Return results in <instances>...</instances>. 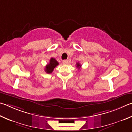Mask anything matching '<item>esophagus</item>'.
I'll return each instance as SVG.
<instances>
[{
  "label": "esophagus",
  "instance_id": "esophagus-1",
  "mask_svg": "<svg viewBox=\"0 0 132 132\" xmlns=\"http://www.w3.org/2000/svg\"><path fill=\"white\" fill-rule=\"evenodd\" d=\"M63 63L64 64H67L68 63V60H64V61H63Z\"/></svg>",
  "mask_w": 132,
  "mask_h": 132
}]
</instances>
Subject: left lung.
<instances>
[{
	"label": "left lung",
	"mask_w": 132,
	"mask_h": 132,
	"mask_svg": "<svg viewBox=\"0 0 132 132\" xmlns=\"http://www.w3.org/2000/svg\"><path fill=\"white\" fill-rule=\"evenodd\" d=\"M76 64H77V68H79V69H80V68H81V64H80V63H77Z\"/></svg>",
	"instance_id": "1"
}]
</instances>
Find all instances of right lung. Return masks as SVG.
Here are the masks:
<instances>
[{
    "label": "right lung",
    "instance_id": "right-lung-1",
    "mask_svg": "<svg viewBox=\"0 0 132 132\" xmlns=\"http://www.w3.org/2000/svg\"><path fill=\"white\" fill-rule=\"evenodd\" d=\"M59 63L54 58H51L50 60V63L47 64L45 68V71L48 74H50L52 73L54 68H55L56 66H58Z\"/></svg>",
    "mask_w": 132,
    "mask_h": 132
}]
</instances>
